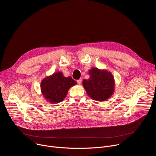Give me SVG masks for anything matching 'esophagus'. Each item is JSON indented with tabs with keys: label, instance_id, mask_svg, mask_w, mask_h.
<instances>
[{
	"label": "esophagus",
	"instance_id": "1",
	"mask_svg": "<svg viewBox=\"0 0 156 156\" xmlns=\"http://www.w3.org/2000/svg\"><path fill=\"white\" fill-rule=\"evenodd\" d=\"M81 81H82V80L81 79H79L77 80V83L78 84H80L81 83Z\"/></svg>",
	"mask_w": 156,
	"mask_h": 156
}]
</instances>
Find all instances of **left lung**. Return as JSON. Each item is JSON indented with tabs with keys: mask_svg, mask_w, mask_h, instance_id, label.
Masks as SVG:
<instances>
[{
	"mask_svg": "<svg viewBox=\"0 0 156 156\" xmlns=\"http://www.w3.org/2000/svg\"><path fill=\"white\" fill-rule=\"evenodd\" d=\"M90 78L83 80V85L87 95L97 101H103L112 95L114 78L110 72L93 68L89 71Z\"/></svg>",
	"mask_w": 156,
	"mask_h": 156,
	"instance_id": "1",
	"label": "left lung"
}]
</instances>
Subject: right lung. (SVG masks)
Instances as JSON below:
<instances>
[{
	"mask_svg": "<svg viewBox=\"0 0 156 156\" xmlns=\"http://www.w3.org/2000/svg\"><path fill=\"white\" fill-rule=\"evenodd\" d=\"M77 84L72 77H65L62 72H57L44 78L41 83V90L44 98L52 104L62 102L69 89Z\"/></svg>",
	"mask_w": 156,
	"mask_h": 156,
	"instance_id": "right-lung-1",
	"label": "right lung"
}]
</instances>
